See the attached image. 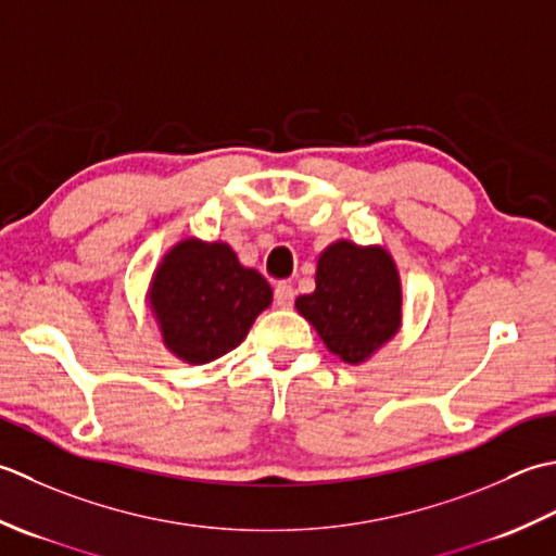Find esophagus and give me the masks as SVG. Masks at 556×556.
<instances>
[{
    "instance_id": "34e87169",
    "label": "esophagus",
    "mask_w": 556,
    "mask_h": 556,
    "mask_svg": "<svg viewBox=\"0 0 556 556\" xmlns=\"http://www.w3.org/2000/svg\"><path fill=\"white\" fill-rule=\"evenodd\" d=\"M292 302H294V288L290 286V282H278V286H276V304H278V307L288 309V307H292Z\"/></svg>"
}]
</instances>
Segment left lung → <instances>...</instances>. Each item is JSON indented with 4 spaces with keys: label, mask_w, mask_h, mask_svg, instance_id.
Listing matches in <instances>:
<instances>
[{
    "label": "left lung",
    "mask_w": 556,
    "mask_h": 556,
    "mask_svg": "<svg viewBox=\"0 0 556 556\" xmlns=\"http://www.w3.org/2000/svg\"><path fill=\"white\" fill-rule=\"evenodd\" d=\"M294 307L324 345L348 365L367 362L399 333L403 288L387 249L350 240L328 244L316 262V288Z\"/></svg>",
    "instance_id": "1"
}]
</instances>
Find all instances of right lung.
<instances>
[{
    "instance_id": "add662e5",
    "label": "right lung",
    "mask_w": 556,
    "mask_h": 556,
    "mask_svg": "<svg viewBox=\"0 0 556 556\" xmlns=\"http://www.w3.org/2000/svg\"><path fill=\"white\" fill-rule=\"evenodd\" d=\"M146 300L169 353L206 365L244 341L274 290L258 270L240 264L228 242L187 237L161 258Z\"/></svg>"
}]
</instances>
